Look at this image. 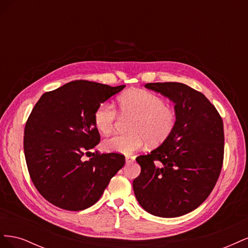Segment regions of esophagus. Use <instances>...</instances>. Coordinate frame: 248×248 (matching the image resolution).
I'll return each mask as SVG.
<instances>
[{
	"mask_svg": "<svg viewBox=\"0 0 248 248\" xmlns=\"http://www.w3.org/2000/svg\"><path fill=\"white\" fill-rule=\"evenodd\" d=\"M125 160H126V163H130L134 160V156H131V155H126L125 157Z\"/></svg>",
	"mask_w": 248,
	"mask_h": 248,
	"instance_id": "obj_1",
	"label": "esophagus"
}]
</instances>
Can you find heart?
<instances>
[{
	"instance_id": "heart-1",
	"label": "heart",
	"mask_w": 248,
	"mask_h": 248,
	"mask_svg": "<svg viewBox=\"0 0 248 248\" xmlns=\"http://www.w3.org/2000/svg\"><path fill=\"white\" fill-rule=\"evenodd\" d=\"M121 111L134 116L127 134H116L104 140L107 151L130 154L146 145H159L166 140L176 125V112L164 100L146 90H131L119 98ZM116 110L108 103L100 104L94 114L96 128L107 134L114 128Z\"/></svg>"
}]
</instances>
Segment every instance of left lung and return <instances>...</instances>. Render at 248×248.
<instances>
[{"mask_svg":"<svg viewBox=\"0 0 248 248\" xmlns=\"http://www.w3.org/2000/svg\"><path fill=\"white\" fill-rule=\"evenodd\" d=\"M145 88L175 103L170 136L147 155L137 157L133 180L139 204L150 214L178 217L204 202L216 184L223 160V123L204 94L181 82H150Z\"/></svg>","mask_w":248,"mask_h":248,"instance_id":"obj_1","label":"left lung"}]
</instances>
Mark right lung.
Instances as JSON below:
<instances>
[{"label": "right lung", "instance_id": "1", "mask_svg": "<svg viewBox=\"0 0 248 248\" xmlns=\"http://www.w3.org/2000/svg\"><path fill=\"white\" fill-rule=\"evenodd\" d=\"M124 88L73 80L35 104L25 128V156L32 182L52 205L71 211L91 207L124 167L125 157L118 153L81 159L100 141L97 108Z\"/></svg>", "mask_w": 248, "mask_h": 248}]
</instances>
